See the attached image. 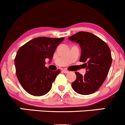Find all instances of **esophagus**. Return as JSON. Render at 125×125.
<instances>
[{
    "mask_svg": "<svg viewBox=\"0 0 125 125\" xmlns=\"http://www.w3.org/2000/svg\"><path fill=\"white\" fill-rule=\"evenodd\" d=\"M62 72L64 73H68L69 71H68V70H65V69H63V70H62Z\"/></svg>",
    "mask_w": 125,
    "mask_h": 125,
    "instance_id": "1",
    "label": "esophagus"
}]
</instances>
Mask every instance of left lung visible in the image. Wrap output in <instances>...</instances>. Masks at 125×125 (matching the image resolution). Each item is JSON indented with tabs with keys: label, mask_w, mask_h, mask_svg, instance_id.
I'll list each match as a JSON object with an SVG mask.
<instances>
[{
	"label": "left lung",
	"mask_w": 125,
	"mask_h": 125,
	"mask_svg": "<svg viewBox=\"0 0 125 125\" xmlns=\"http://www.w3.org/2000/svg\"><path fill=\"white\" fill-rule=\"evenodd\" d=\"M68 40L79 44L80 62H87L84 75L75 73L76 79L71 83L73 89L81 95L92 94L100 88L107 76L112 64L111 50L104 42L90 32H79Z\"/></svg>",
	"instance_id": "8db88e82"
}]
</instances>
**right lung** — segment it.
I'll list each match as a JSON object with an SVG mask.
<instances>
[{"label":"right lung","instance_id":"1","mask_svg":"<svg viewBox=\"0 0 125 125\" xmlns=\"http://www.w3.org/2000/svg\"><path fill=\"white\" fill-rule=\"evenodd\" d=\"M64 38L38 37L18 49L14 65L21 85L27 93L42 96L50 91L60 70L51 71L45 66V59L51 62L57 47Z\"/></svg>","mask_w":125,"mask_h":125}]
</instances>
